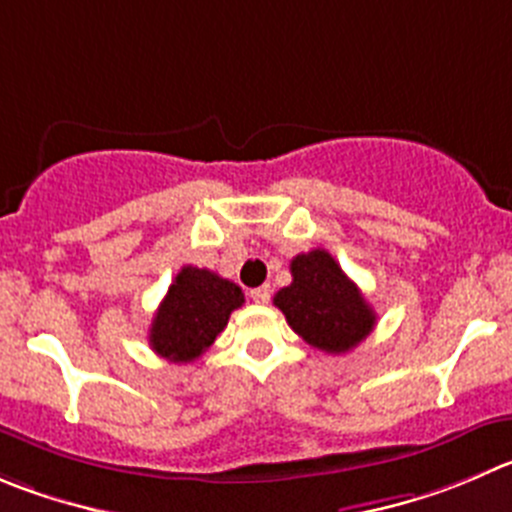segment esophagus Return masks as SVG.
<instances>
[{"mask_svg":"<svg viewBox=\"0 0 512 512\" xmlns=\"http://www.w3.org/2000/svg\"><path fill=\"white\" fill-rule=\"evenodd\" d=\"M251 299L256 301V304H269L271 289H269V286H259V289L251 291Z\"/></svg>","mask_w":512,"mask_h":512,"instance_id":"1","label":"esophagus"}]
</instances>
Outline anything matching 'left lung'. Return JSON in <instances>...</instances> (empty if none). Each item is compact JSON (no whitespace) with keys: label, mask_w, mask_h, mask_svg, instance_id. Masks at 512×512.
Listing matches in <instances>:
<instances>
[{"label":"left lung","mask_w":512,"mask_h":512,"mask_svg":"<svg viewBox=\"0 0 512 512\" xmlns=\"http://www.w3.org/2000/svg\"><path fill=\"white\" fill-rule=\"evenodd\" d=\"M291 276L274 304L306 344L326 354H344L369 337L377 314L332 253L324 248L299 253L291 261Z\"/></svg>","instance_id":"left-lung-1"}]
</instances>
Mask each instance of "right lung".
Returning <instances> with one entry per match:
<instances>
[{
    "instance_id": "obj_1",
    "label": "right lung",
    "mask_w": 512,
    "mask_h": 512,
    "mask_svg": "<svg viewBox=\"0 0 512 512\" xmlns=\"http://www.w3.org/2000/svg\"><path fill=\"white\" fill-rule=\"evenodd\" d=\"M241 304V286L208 269L183 266L155 311L150 347L168 362H193L216 342Z\"/></svg>"
}]
</instances>
